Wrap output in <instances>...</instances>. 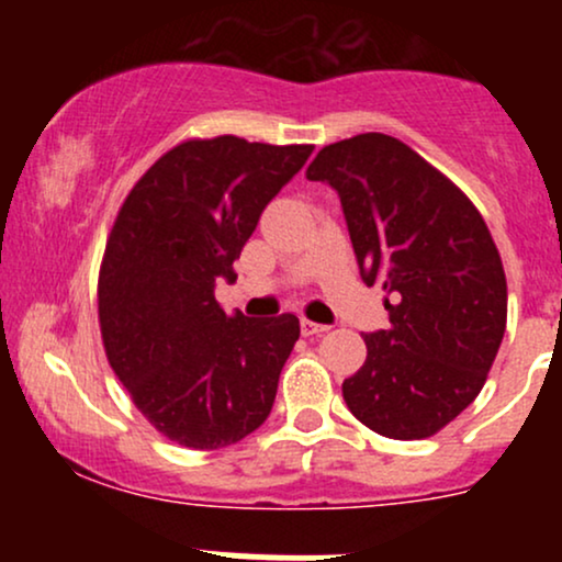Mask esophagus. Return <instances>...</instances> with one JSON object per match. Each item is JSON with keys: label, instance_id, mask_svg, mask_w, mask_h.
Wrapping results in <instances>:
<instances>
[{"label": "esophagus", "instance_id": "1", "mask_svg": "<svg viewBox=\"0 0 562 562\" xmlns=\"http://www.w3.org/2000/svg\"><path fill=\"white\" fill-rule=\"evenodd\" d=\"M327 330H330V327L327 325H317V322H312V319H301V333L306 335H325Z\"/></svg>", "mask_w": 562, "mask_h": 562}]
</instances>
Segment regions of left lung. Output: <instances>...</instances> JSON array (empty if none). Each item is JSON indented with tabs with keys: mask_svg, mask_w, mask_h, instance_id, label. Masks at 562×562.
I'll return each instance as SVG.
<instances>
[{
	"mask_svg": "<svg viewBox=\"0 0 562 562\" xmlns=\"http://www.w3.org/2000/svg\"><path fill=\"white\" fill-rule=\"evenodd\" d=\"M306 177L335 187L367 285L391 299L389 330L344 380L351 415L396 441L438 434L479 396L507 327L499 250L470 198L380 132L322 147Z\"/></svg>",
	"mask_w": 562,
	"mask_h": 562,
	"instance_id": "left-lung-1",
	"label": "left lung"
}]
</instances>
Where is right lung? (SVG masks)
Here are the masks:
<instances>
[{"instance_id":"1","label":"right lung","mask_w":562,"mask_h":562,"mask_svg":"<svg viewBox=\"0 0 562 562\" xmlns=\"http://www.w3.org/2000/svg\"><path fill=\"white\" fill-rule=\"evenodd\" d=\"M312 150L192 137L121 203L97 280L102 346L134 406L179 447H229L272 412L299 317L227 314L214 288L235 280L261 211Z\"/></svg>"}]
</instances>
